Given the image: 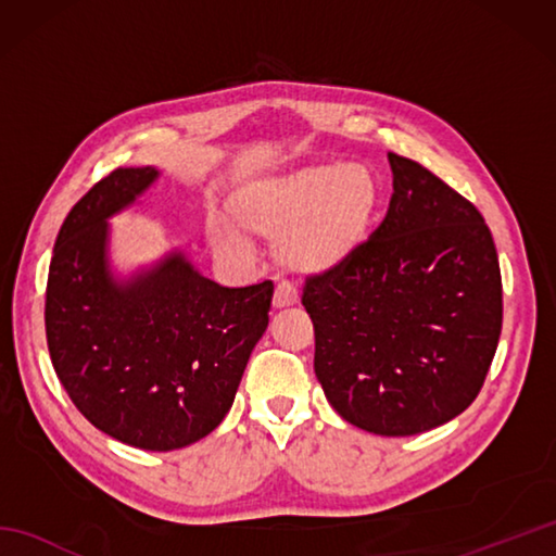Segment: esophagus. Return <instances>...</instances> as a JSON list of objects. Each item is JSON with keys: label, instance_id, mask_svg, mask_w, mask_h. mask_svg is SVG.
Listing matches in <instances>:
<instances>
[{"label": "esophagus", "instance_id": "34e87169", "mask_svg": "<svg viewBox=\"0 0 556 556\" xmlns=\"http://www.w3.org/2000/svg\"><path fill=\"white\" fill-rule=\"evenodd\" d=\"M299 303V293L291 285H277L275 296H271V308L275 311H285L291 308V305Z\"/></svg>", "mask_w": 556, "mask_h": 556}]
</instances>
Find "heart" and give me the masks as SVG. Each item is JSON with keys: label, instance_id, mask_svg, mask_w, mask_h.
Listing matches in <instances>:
<instances>
[{"label": "heart", "instance_id": "heart-1", "mask_svg": "<svg viewBox=\"0 0 556 556\" xmlns=\"http://www.w3.org/2000/svg\"><path fill=\"white\" fill-rule=\"evenodd\" d=\"M380 203V181L363 164H308L241 181L229 193L227 210L233 227L271 243L281 269L323 277L346 267L363 251ZM238 232L212 219L207 224L212 251L245 260L251 243Z\"/></svg>", "mask_w": 556, "mask_h": 556}]
</instances>
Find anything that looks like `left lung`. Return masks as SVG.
<instances>
[{
	"label": "left lung",
	"instance_id": "1",
	"mask_svg": "<svg viewBox=\"0 0 556 556\" xmlns=\"http://www.w3.org/2000/svg\"><path fill=\"white\" fill-rule=\"evenodd\" d=\"M394 193L363 251L305 285L315 375L341 418L428 432L478 396L502 332V275L473 203L389 152Z\"/></svg>",
	"mask_w": 556,
	"mask_h": 556
}]
</instances>
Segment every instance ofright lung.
<instances>
[{
	"mask_svg": "<svg viewBox=\"0 0 556 556\" xmlns=\"http://www.w3.org/2000/svg\"><path fill=\"white\" fill-rule=\"evenodd\" d=\"M160 179L152 164L114 169L71 207L45 303L47 346L71 401L98 430L146 452L193 444L224 420L275 291L271 281L219 287L181 245L116 267L112 219Z\"/></svg>",
	"mask_w": 556,
	"mask_h": 556,
	"instance_id": "right-lung-1",
	"label": "right lung"
}]
</instances>
